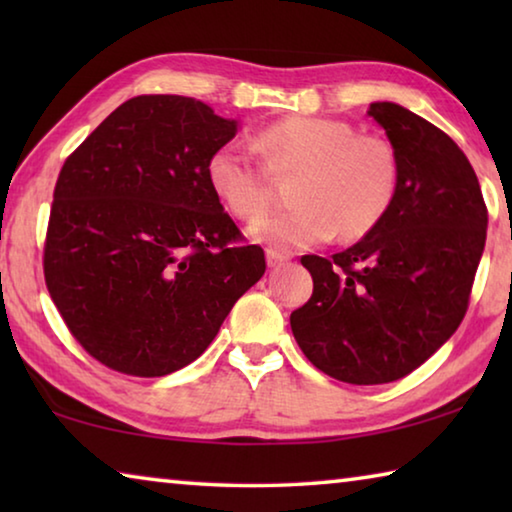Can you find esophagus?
<instances>
[{
    "label": "esophagus",
    "mask_w": 512,
    "mask_h": 512,
    "mask_svg": "<svg viewBox=\"0 0 512 512\" xmlns=\"http://www.w3.org/2000/svg\"><path fill=\"white\" fill-rule=\"evenodd\" d=\"M266 262H268V266H271V268L282 266L284 262H289V255L287 253H280V250H275V248H268L266 250Z\"/></svg>",
    "instance_id": "34e87169"
}]
</instances>
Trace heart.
Instances as JSON below:
<instances>
[{"mask_svg": "<svg viewBox=\"0 0 512 512\" xmlns=\"http://www.w3.org/2000/svg\"><path fill=\"white\" fill-rule=\"evenodd\" d=\"M255 144L223 142L207 158V180L239 219H256L272 200L273 175L299 173L291 211L250 225V235L280 250L309 248L339 235L361 239L384 221L400 189V158L381 135L343 119L289 117L262 128Z\"/></svg>", "mask_w": 512, "mask_h": 512, "instance_id": "1", "label": "heart"}]
</instances>
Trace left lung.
Instances as JSON below:
<instances>
[{"instance_id": "8db88e82", "label": "left lung", "mask_w": 512, "mask_h": 512, "mask_svg": "<svg viewBox=\"0 0 512 512\" xmlns=\"http://www.w3.org/2000/svg\"><path fill=\"white\" fill-rule=\"evenodd\" d=\"M368 115L400 158L395 203L343 253L300 259L314 293L291 314L305 357L357 386L406 377L456 332L488 228L479 180L452 137L391 101Z\"/></svg>"}]
</instances>
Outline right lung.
<instances>
[{"mask_svg": "<svg viewBox=\"0 0 512 512\" xmlns=\"http://www.w3.org/2000/svg\"><path fill=\"white\" fill-rule=\"evenodd\" d=\"M235 133L203 101L142 94L60 169L45 282L74 339L110 370L185 368L264 275V250L246 244L207 180V158Z\"/></svg>", "mask_w": 512, "mask_h": 512, "instance_id": "right-lung-1", "label": "right lung"}]
</instances>
